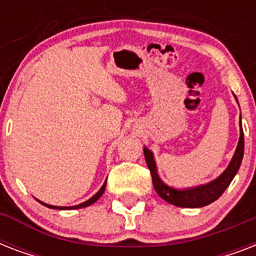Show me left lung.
Wrapping results in <instances>:
<instances>
[{
	"label": "left lung",
	"instance_id": "8db88e82",
	"mask_svg": "<svg viewBox=\"0 0 256 256\" xmlns=\"http://www.w3.org/2000/svg\"><path fill=\"white\" fill-rule=\"evenodd\" d=\"M144 160L148 166V170L152 172V184L154 188L158 192L160 198L164 199L170 204L178 207H187V208H196V207H203L210 204L214 200L220 196L224 192L231 180L234 179L235 174L238 172L240 164L243 160V152H244V136H243L242 124H240V136H239L238 146L235 150V154L231 160L230 164L227 168L219 175L218 178L214 179L212 182L202 184V186L191 187V188H183L178 190L174 187L168 186L166 183L160 180V175L156 172V166L152 152L148 148H144Z\"/></svg>",
	"mask_w": 256,
	"mask_h": 256
}]
</instances>
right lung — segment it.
<instances>
[{
	"label": "right lung",
	"mask_w": 256,
	"mask_h": 256,
	"mask_svg": "<svg viewBox=\"0 0 256 256\" xmlns=\"http://www.w3.org/2000/svg\"><path fill=\"white\" fill-rule=\"evenodd\" d=\"M104 188H106V182L104 183V186L100 187V191H98V192H96V194L94 195V196H92V198L88 199V200H86V202L81 203V204H77V206H73V207L52 206V204H48V203L41 202V200H38V199H37V200L40 203H41V204H44V206L49 207V208H56V210H72V208H82V207H88V206H90V204H92V203H94V202H96V200H98V199H100V196H102V194H104Z\"/></svg>",
	"instance_id": "right-lung-1"
}]
</instances>
